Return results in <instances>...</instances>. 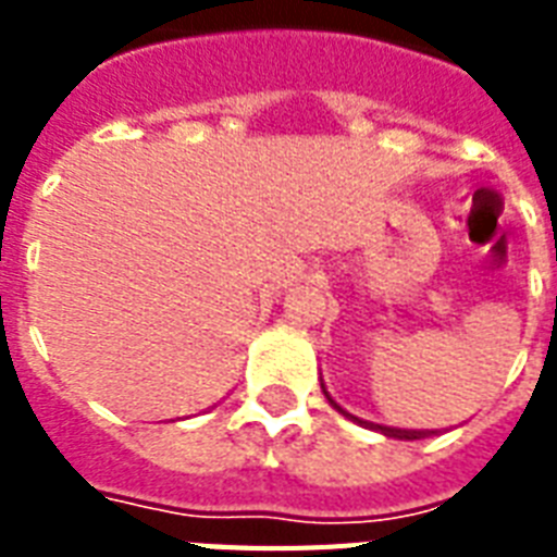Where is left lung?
Masks as SVG:
<instances>
[{"mask_svg": "<svg viewBox=\"0 0 557 557\" xmlns=\"http://www.w3.org/2000/svg\"><path fill=\"white\" fill-rule=\"evenodd\" d=\"M555 306H557V300H555ZM321 387H323V396H326V401H330V405L335 407L338 413H344V416H347V419H352V422L364 424V428H370V431H381V433H384V436H389V440H424V436H431V433H436V431H407V428H387V424H375V422H367V419H358V416L347 413V410H344V407H341L338 401H335V398L330 396V389H326L323 379H321Z\"/></svg>", "mask_w": 557, "mask_h": 557, "instance_id": "left-lung-1", "label": "left lung"}]
</instances>
